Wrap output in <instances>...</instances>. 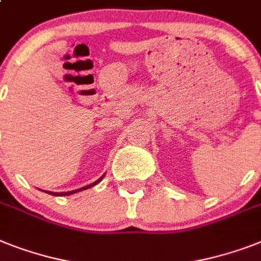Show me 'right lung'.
Listing matches in <instances>:
<instances>
[{
  "mask_svg": "<svg viewBox=\"0 0 261 261\" xmlns=\"http://www.w3.org/2000/svg\"><path fill=\"white\" fill-rule=\"evenodd\" d=\"M103 177H105V175H103ZM103 177H101V178L97 179L96 182H94V184H91V185L84 186V188H82V189L73 190V192H65V193H50V192H48V193H49V194H52V196H69V194H73V193H77V192H80V190H86V189H88V188H92V186H94V185H96V184H99V182H100L101 179H103Z\"/></svg>",
  "mask_w": 261,
  "mask_h": 261,
  "instance_id": "1",
  "label": "right lung"
}]
</instances>
